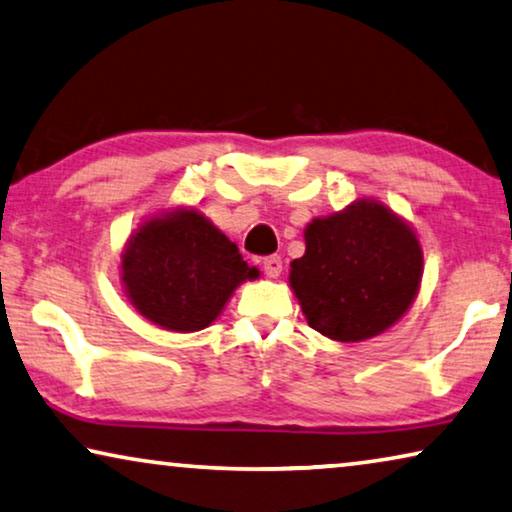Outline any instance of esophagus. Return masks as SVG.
I'll return each instance as SVG.
<instances>
[{
	"label": "esophagus",
	"instance_id": "esophagus-1",
	"mask_svg": "<svg viewBox=\"0 0 512 512\" xmlns=\"http://www.w3.org/2000/svg\"><path fill=\"white\" fill-rule=\"evenodd\" d=\"M262 269H264V273L269 278H278L280 273H282V259H280V255H269V257H264L262 259Z\"/></svg>",
	"mask_w": 512,
	"mask_h": 512
}]
</instances>
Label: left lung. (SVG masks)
Masks as SVG:
<instances>
[{
    "mask_svg": "<svg viewBox=\"0 0 512 512\" xmlns=\"http://www.w3.org/2000/svg\"><path fill=\"white\" fill-rule=\"evenodd\" d=\"M423 276V250L400 216L377 200L305 227V255L289 271L312 329L338 342L384 333L414 303Z\"/></svg>",
    "mask_w": 512,
    "mask_h": 512,
    "instance_id": "1",
    "label": "left lung"
}]
</instances>
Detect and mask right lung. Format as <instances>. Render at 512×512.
Returning a JSON list of instances; mask_svg holds the SVG:
<instances>
[{
    "mask_svg": "<svg viewBox=\"0 0 512 512\" xmlns=\"http://www.w3.org/2000/svg\"><path fill=\"white\" fill-rule=\"evenodd\" d=\"M259 276L227 236L195 209L160 213L121 253V282L142 317L167 331H202L243 280Z\"/></svg>",
    "mask_w": 512,
    "mask_h": 512,
    "instance_id": "obj_1",
    "label": "right lung"
}]
</instances>
